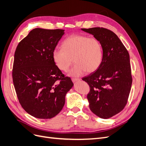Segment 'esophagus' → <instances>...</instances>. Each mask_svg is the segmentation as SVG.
Returning <instances> with one entry per match:
<instances>
[{"label": "esophagus", "mask_w": 146, "mask_h": 146, "mask_svg": "<svg viewBox=\"0 0 146 146\" xmlns=\"http://www.w3.org/2000/svg\"><path fill=\"white\" fill-rule=\"evenodd\" d=\"M72 81L73 82H78V81H80V79H78V78H72Z\"/></svg>", "instance_id": "obj_1"}]
</instances>
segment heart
<instances>
[{"label": "heart", "instance_id": "heart-1", "mask_svg": "<svg viewBox=\"0 0 146 146\" xmlns=\"http://www.w3.org/2000/svg\"><path fill=\"white\" fill-rule=\"evenodd\" d=\"M61 47V49L53 51V61L59 70L67 72L73 59L75 64L70 70V76H79L86 71L94 72L103 61V47L95 37L72 35L63 41Z\"/></svg>", "mask_w": 146, "mask_h": 146}]
</instances>
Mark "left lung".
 Segmentation results:
<instances>
[{"label": "left lung", "instance_id": "left-lung-1", "mask_svg": "<svg viewBox=\"0 0 146 146\" xmlns=\"http://www.w3.org/2000/svg\"><path fill=\"white\" fill-rule=\"evenodd\" d=\"M81 30L98 38L103 47L101 66L82 80L90 87L87 95L90 110L107 119L121 111L127 104L132 83L129 54L112 31L99 27Z\"/></svg>", "mask_w": 146, "mask_h": 146}]
</instances>
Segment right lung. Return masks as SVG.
<instances>
[{
  "label": "right lung",
  "instance_id": "add662e5",
  "mask_svg": "<svg viewBox=\"0 0 146 146\" xmlns=\"http://www.w3.org/2000/svg\"><path fill=\"white\" fill-rule=\"evenodd\" d=\"M64 34L63 29H34L19 43L14 53L13 80L16 94L23 108L37 118L56 116L73 86L52 56Z\"/></svg>",
  "mask_w": 146,
  "mask_h": 146
}]
</instances>
